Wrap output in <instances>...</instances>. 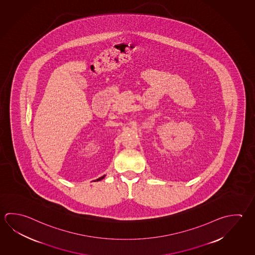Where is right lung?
<instances>
[{
  "mask_svg": "<svg viewBox=\"0 0 255 255\" xmlns=\"http://www.w3.org/2000/svg\"><path fill=\"white\" fill-rule=\"evenodd\" d=\"M103 178H104V176L101 177V178H100V179H98V180H99V181H100V180H102V179H103ZM98 180H97V181H98Z\"/></svg>",
  "mask_w": 255,
  "mask_h": 255,
  "instance_id": "1",
  "label": "right lung"
}]
</instances>
